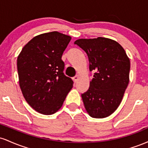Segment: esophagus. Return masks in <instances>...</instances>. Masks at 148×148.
<instances>
[{
	"mask_svg": "<svg viewBox=\"0 0 148 148\" xmlns=\"http://www.w3.org/2000/svg\"><path fill=\"white\" fill-rule=\"evenodd\" d=\"M79 76H74V78H73V81H74V82H77V81H78V80H79Z\"/></svg>",
	"mask_w": 148,
	"mask_h": 148,
	"instance_id": "34e87169",
	"label": "esophagus"
}]
</instances>
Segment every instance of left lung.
<instances>
[{
    "label": "left lung",
    "instance_id": "8db88e82",
    "mask_svg": "<svg viewBox=\"0 0 148 148\" xmlns=\"http://www.w3.org/2000/svg\"><path fill=\"white\" fill-rule=\"evenodd\" d=\"M74 44L86 51L90 70L95 71L89 89L81 95L85 108L92 118H106L123 100L130 81V58L123 47L109 38L79 39Z\"/></svg>",
    "mask_w": 148,
    "mask_h": 148
}]
</instances>
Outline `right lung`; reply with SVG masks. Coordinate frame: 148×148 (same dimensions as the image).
Here are the masks:
<instances>
[{
	"mask_svg": "<svg viewBox=\"0 0 148 148\" xmlns=\"http://www.w3.org/2000/svg\"><path fill=\"white\" fill-rule=\"evenodd\" d=\"M72 37L59 32L34 37L17 58L18 83L25 101L35 111L52 115L62 107L73 87L63 74L62 53Z\"/></svg>",
	"mask_w": 148,
	"mask_h": 148,
	"instance_id": "1",
	"label": "right lung"
}]
</instances>
